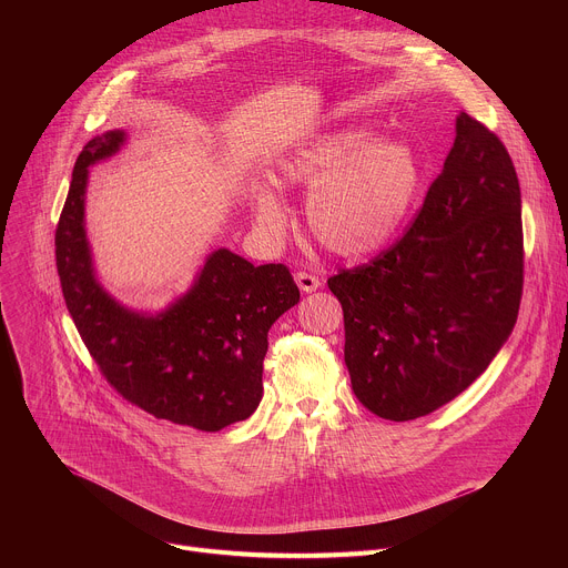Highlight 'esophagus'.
<instances>
[{
	"label": "esophagus",
	"instance_id": "34e87169",
	"mask_svg": "<svg viewBox=\"0 0 568 568\" xmlns=\"http://www.w3.org/2000/svg\"><path fill=\"white\" fill-rule=\"evenodd\" d=\"M294 281H296V285H298V290H301L303 294L316 292V290L321 287V278L314 276V274H307V272H296Z\"/></svg>",
	"mask_w": 568,
	"mask_h": 568
}]
</instances>
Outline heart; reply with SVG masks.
Wrapping results in <instances>:
<instances>
[{"label": "heart", "instance_id": "b5f03b06", "mask_svg": "<svg viewBox=\"0 0 568 568\" xmlns=\"http://www.w3.org/2000/svg\"><path fill=\"white\" fill-rule=\"evenodd\" d=\"M278 182L310 189L305 220L321 247L362 258L382 250L407 217L420 186V164L409 145L346 128L318 134L283 156ZM254 220L263 235H285L290 215L274 189L256 191Z\"/></svg>", "mask_w": 568, "mask_h": 568}]
</instances>
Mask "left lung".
<instances>
[{
  "label": "left lung",
  "mask_w": 568,
  "mask_h": 568,
  "mask_svg": "<svg viewBox=\"0 0 568 568\" xmlns=\"http://www.w3.org/2000/svg\"><path fill=\"white\" fill-rule=\"evenodd\" d=\"M328 287L344 307V359L368 412L416 420L463 393L508 342L521 303V191L499 136L460 112L409 231Z\"/></svg>",
  "instance_id": "1"
}]
</instances>
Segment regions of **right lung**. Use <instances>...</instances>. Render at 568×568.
<instances>
[{"label":"right lung","mask_w":568,"mask_h":568,"mask_svg":"<svg viewBox=\"0 0 568 568\" xmlns=\"http://www.w3.org/2000/svg\"><path fill=\"white\" fill-rule=\"evenodd\" d=\"M125 143L94 136L78 154L55 229V265L67 310L103 377L159 420L220 432L250 418L263 397V359L274 321L298 303L285 265L254 267L215 250L193 287L159 314L123 307L97 278L85 231L90 166Z\"/></svg>","instance_id":"right-lung-1"}]
</instances>
